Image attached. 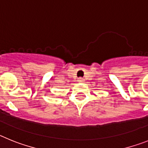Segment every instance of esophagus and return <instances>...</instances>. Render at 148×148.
I'll return each instance as SVG.
<instances>
[{
  "label": "esophagus",
  "instance_id": "esophagus-1",
  "mask_svg": "<svg viewBox=\"0 0 148 148\" xmlns=\"http://www.w3.org/2000/svg\"><path fill=\"white\" fill-rule=\"evenodd\" d=\"M78 82H79V83H81V82H84V79L83 78H82V77H80V78H78Z\"/></svg>",
  "mask_w": 148,
  "mask_h": 148
}]
</instances>
